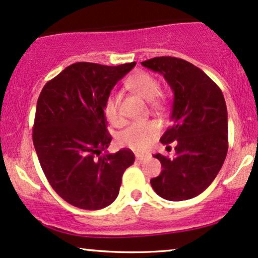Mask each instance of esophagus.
Instances as JSON below:
<instances>
[{"label": "esophagus", "mask_w": 258, "mask_h": 258, "mask_svg": "<svg viewBox=\"0 0 258 258\" xmlns=\"http://www.w3.org/2000/svg\"><path fill=\"white\" fill-rule=\"evenodd\" d=\"M149 155H142V154H137L136 155V160L139 161V162H143L145 159H148Z\"/></svg>", "instance_id": "esophagus-1"}]
</instances>
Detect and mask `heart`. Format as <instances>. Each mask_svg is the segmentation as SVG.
Segmentation results:
<instances>
[{"label": "heart", "mask_w": 258, "mask_h": 258, "mask_svg": "<svg viewBox=\"0 0 258 258\" xmlns=\"http://www.w3.org/2000/svg\"><path fill=\"white\" fill-rule=\"evenodd\" d=\"M127 86L133 92L149 101L151 108H161L164 103L160 95V82L156 77L145 71H138L127 82ZM104 115L111 125L121 126L123 119L119 113V98L115 95H109L103 105ZM160 127L155 121H135L127 126L117 136V142L121 147L130 148L136 151H144L149 148L151 142L157 137Z\"/></svg>", "instance_id": "b5f03b06"}]
</instances>
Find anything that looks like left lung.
<instances>
[{"label":"left lung","mask_w":258,"mask_h":258,"mask_svg":"<svg viewBox=\"0 0 258 258\" xmlns=\"http://www.w3.org/2000/svg\"><path fill=\"white\" fill-rule=\"evenodd\" d=\"M142 64L159 72L174 94L172 126L161 137L175 142V156L154 155L162 172L150 180L160 197L185 201L198 196L214 181L228 150L227 108L220 88L203 71L172 56L154 57Z\"/></svg>","instance_id":"1"}]
</instances>
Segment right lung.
I'll list each match as a JSON object with an SVG mask.
<instances>
[{"mask_svg":"<svg viewBox=\"0 0 258 258\" xmlns=\"http://www.w3.org/2000/svg\"><path fill=\"white\" fill-rule=\"evenodd\" d=\"M135 66L77 62L49 80L37 101L32 139L40 167L58 196L80 209L113 203L135 162L130 149L105 153L111 136L103 111L111 89Z\"/></svg>","mask_w":258,"mask_h":258,"instance_id":"add662e5","label":"right lung"}]
</instances>
